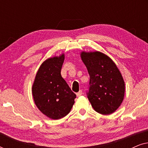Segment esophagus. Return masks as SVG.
<instances>
[{"label":"esophagus","instance_id":"esophagus-1","mask_svg":"<svg viewBox=\"0 0 148 148\" xmlns=\"http://www.w3.org/2000/svg\"><path fill=\"white\" fill-rule=\"evenodd\" d=\"M76 95H77V97H80L82 95V90H79V92L77 93Z\"/></svg>","mask_w":148,"mask_h":148}]
</instances>
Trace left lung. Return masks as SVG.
Segmentation results:
<instances>
[{"mask_svg":"<svg viewBox=\"0 0 148 148\" xmlns=\"http://www.w3.org/2000/svg\"><path fill=\"white\" fill-rule=\"evenodd\" d=\"M81 58L90 75L87 93L93 108L107 115L115 112L125 96V82L116 64L102 52H82Z\"/></svg>","mask_w":148,"mask_h":148,"instance_id":"1","label":"left lung"}]
</instances>
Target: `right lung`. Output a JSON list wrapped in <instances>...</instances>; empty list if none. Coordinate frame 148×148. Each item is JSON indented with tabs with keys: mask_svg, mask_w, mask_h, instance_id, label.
I'll use <instances>...</instances> for the list:
<instances>
[{
	"mask_svg": "<svg viewBox=\"0 0 148 148\" xmlns=\"http://www.w3.org/2000/svg\"><path fill=\"white\" fill-rule=\"evenodd\" d=\"M64 54L42 62L32 86V95L38 108L48 118L57 120L67 115L75 103L72 92L60 71Z\"/></svg>",
	"mask_w": 148,
	"mask_h": 148,
	"instance_id": "add662e5",
	"label": "right lung"
}]
</instances>
